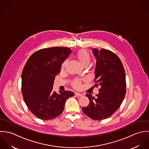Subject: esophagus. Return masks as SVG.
<instances>
[{"instance_id":"obj_1","label":"esophagus","mask_w":149,"mask_h":149,"mask_svg":"<svg viewBox=\"0 0 149 149\" xmlns=\"http://www.w3.org/2000/svg\"><path fill=\"white\" fill-rule=\"evenodd\" d=\"M75 96H77V97H82V96H83V95H82V94L79 93H75Z\"/></svg>"}]
</instances>
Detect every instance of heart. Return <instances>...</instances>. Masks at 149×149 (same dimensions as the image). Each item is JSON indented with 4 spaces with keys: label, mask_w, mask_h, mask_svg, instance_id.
<instances>
[{
    "label": "heart",
    "mask_w": 149,
    "mask_h": 149,
    "mask_svg": "<svg viewBox=\"0 0 149 149\" xmlns=\"http://www.w3.org/2000/svg\"><path fill=\"white\" fill-rule=\"evenodd\" d=\"M77 59L79 61V62L84 66L85 64H87L89 63L90 56L89 53L85 50V49H81L79 50L76 55ZM65 65V61H64L62 64V67H64ZM73 86L76 89H81L82 87L81 82L79 80L75 81L73 82Z\"/></svg>",
    "instance_id": "1"
}]
</instances>
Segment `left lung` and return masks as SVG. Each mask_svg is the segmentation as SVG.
<instances>
[{
	"mask_svg": "<svg viewBox=\"0 0 149 149\" xmlns=\"http://www.w3.org/2000/svg\"><path fill=\"white\" fill-rule=\"evenodd\" d=\"M91 51L96 60L94 86L100 89L95 97L86 95L89 104L82 111L90 118L100 120L111 116L121 105L126 92L125 74L121 60L113 52L97 48Z\"/></svg>",
	"mask_w": 149,
	"mask_h": 149,
	"instance_id": "8db88e82",
	"label": "left lung"
}]
</instances>
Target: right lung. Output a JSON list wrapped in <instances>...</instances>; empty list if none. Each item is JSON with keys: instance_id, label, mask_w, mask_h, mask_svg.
<instances>
[{"instance_id": "right-lung-1", "label": "right lung", "mask_w": 149, "mask_h": 149, "mask_svg": "<svg viewBox=\"0 0 149 149\" xmlns=\"http://www.w3.org/2000/svg\"><path fill=\"white\" fill-rule=\"evenodd\" d=\"M67 47H52L38 50L26 63L22 73V93L26 105L38 118L48 120L60 115L65 101L74 93L53 91L54 79L63 62L71 54Z\"/></svg>"}]
</instances>
